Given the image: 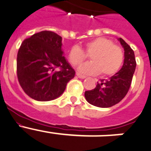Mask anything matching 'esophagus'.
<instances>
[{
  "label": "esophagus",
  "mask_w": 151,
  "mask_h": 151,
  "mask_svg": "<svg viewBox=\"0 0 151 151\" xmlns=\"http://www.w3.org/2000/svg\"><path fill=\"white\" fill-rule=\"evenodd\" d=\"M76 75H77V77H79V78H81V79H84V78H86V76H83V75H81V74H78V73H77L76 74Z\"/></svg>",
  "instance_id": "34e87169"
}]
</instances>
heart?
<instances>
[{"label": "heart", "instance_id": "1", "mask_svg": "<svg viewBox=\"0 0 151 151\" xmlns=\"http://www.w3.org/2000/svg\"><path fill=\"white\" fill-rule=\"evenodd\" d=\"M88 56L92 61L79 68L80 73L84 74H101L103 77L115 74L120 70L124 61V52L113 41L104 37H99L86 42L84 52L78 46L70 48L68 59L74 67L81 65Z\"/></svg>", "mask_w": 151, "mask_h": 151}]
</instances>
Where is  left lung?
Returning <instances> with one entry per match:
<instances>
[{
    "label": "left lung",
    "mask_w": 151,
    "mask_h": 151,
    "mask_svg": "<svg viewBox=\"0 0 151 151\" xmlns=\"http://www.w3.org/2000/svg\"><path fill=\"white\" fill-rule=\"evenodd\" d=\"M119 41L124 48V59L122 68L109 80H100L93 90L85 92V98L91 105L108 108L119 103L128 93L136 68L134 53L122 38Z\"/></svg>",
    "instance_id": "obj_1"
}]
</instances>
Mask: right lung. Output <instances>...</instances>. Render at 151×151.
Here are the masks:
<instances>
[{"label": "right lung", "instance_id": "obj_1", "mask_svg": "<svg viewBox=\"0 0 151 151\" xmlns=\"http://www.w3.org/2000/svg\"><path fill=\"white\" fill-rule=\"evenodd\" d=\"M62 38L42 31L26 39L17 53V72L23 91L35 100L59 97L75 71L63 55ZM59 68V71H56Z\"/></svg>", "mask_w": 151, "mask_h": 151}]
</instances>
